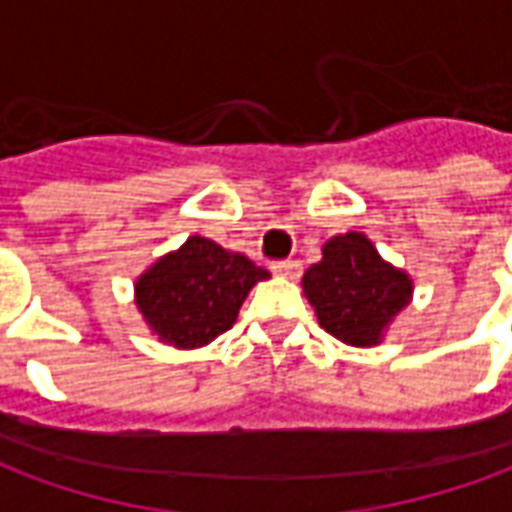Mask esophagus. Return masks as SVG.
<instances>
[{
  "label": "esophagus",
  "instance_id": "1",
  "mask_svg": "<svg viewBox=\"0 0 512 512\" xmlns=\"http://www.w3.org/2000/svg\"><path fill=\"white\" fill-rule=\"evenodd\" d=\"M271 268H274V274H277V277H288V279L301 277L299 260H282V263H274Z\"/></svg>",
  "mask_w": 512,
  "mask_h": 512
}]
</instances>
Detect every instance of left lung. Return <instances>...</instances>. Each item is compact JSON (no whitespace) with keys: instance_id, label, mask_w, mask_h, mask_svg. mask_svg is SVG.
<instances>
[{"instance_id":"1","label":"left lung","mask_w":512,"mask_h":512,"mask_svg":"<svg viewBox=\"0 0 512 512\" xmlns=\"http://www.w3.org/2000/svg\"><path fill=\"white\" fill-rule=\"evenodd\" d=\"M321 252L301 277L321 329L354 348L381 345L414 296V279L378 255L365 233L334 235Z\"/></svg>"}]
</instances>
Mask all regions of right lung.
Returning a JSON list of instances; mask_svg holds the SVG:
<instances>
[{
    "label": "right lung",
    "instance_id": "right-lung-1",
    "mask_svg": "<svg viewBox=\"0 0 512 512\" xmlns=\"http://www.w3.org/2000/svg\"><path fill=\"white\" fill-rule=\"evenodd\" d=\"M268 277L241 252L189 235L136 277L134 301L161 343L191 351L227 332L249 290Z\"/></svg>",
    "mask_w": 512,
    "mask_h": 512
}]
</instances>
